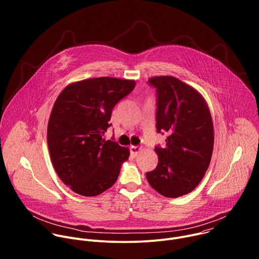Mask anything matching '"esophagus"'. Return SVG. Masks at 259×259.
<instances>
[{
    "label": "esophagus",
    "instance_id": "1",
    "mask_svg": "<svg viewBox=\"0 0 259 259\" xmlns=\"http://www.w3.org/2000/svg\"><path fill=\"white\" fill-rule=\"evenodd\" d=\"M141 151H142V149H141V147H139V146H134V145L130 146V153H131L132 157H134V158L137 157L138 154H139Z\"/></svg>",
    "mask_w": 259,
    "mask_h": 259
}]
</instances>
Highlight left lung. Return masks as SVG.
Returning a JSON list of instances; mask_svg holds the SVG:
<instances>
[{
    "label": "left lung",
    "instance_id": "left-lung-1",
    "mask_svg": "<svg viewBox=\"0 0 259 259\" xmlns=\"http://www.w3.org/2000/svg\"><path fill=\"white\" fill-rule=\"evenodd\" d=\"M157 88V130L168 135L156 147L157 168L146 173L151 187L167 198L193 192L203 179L213 152L214 129L205 98L172 76L149 80Z\"/></svg>",
    "mask_w": 259,
    "mask_h": 259
}]
</instances>
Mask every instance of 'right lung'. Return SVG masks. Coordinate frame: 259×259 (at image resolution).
<instances>
[{
	"label": "right lung",
	"mask_w": 259,
	"mask_h": 259,
	"mask_svg": "<svg viewBox=\"0 0 259 259\" xmlns=\"http://www.w3.org/2000/svg\"><path fill=\"white\" fill-rule=\"evenodd\" d=\"M134 80L100 77L68 84L52 107L47 141L51 162L76 194L95 197L114 186L128 147L105 140L114 106L135 87Z\"/></svg>",
	"instance_id": "obj_1"
}]
</instances>
